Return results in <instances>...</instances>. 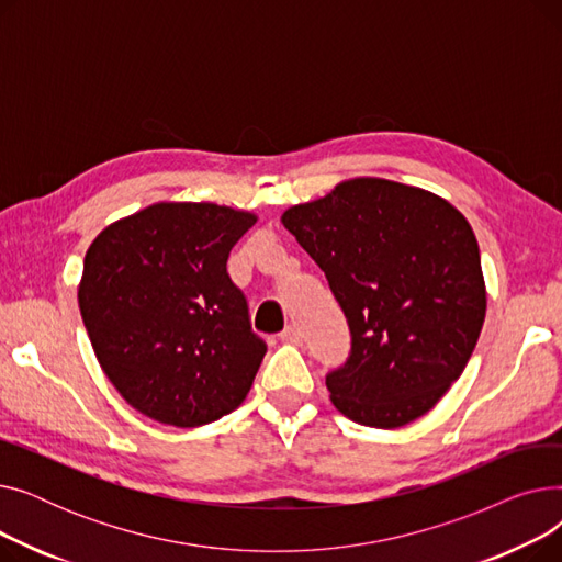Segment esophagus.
<instances>
[{"label":"esophagus","instance_id":"obj_1","mask_svg":"<svg viewBox=\"0 0 562 562\" xmlns=\"http://www.w3.org/2000/svg\"><path fill=\"white\" fill-rule=\"evenodd\" d=\"M280 339L286 341V344H301V341H303V333H301V328H296V326H289V328H284V330L280 333Z\"/></svg>","mask_w":562,"mask_h":562}]
</instances>
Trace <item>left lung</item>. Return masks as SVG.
Returning <instances> with one entry per match:
<instances>
[{"mask_svg":"<svg viewBox=\"0 0 562 562\" xmlns=\"http://www.w3.org/2000/svg\"><path fill=\"white\" fill-rule=\"evenodd\" d=\"M282 225L326 273L350 356L326 375L350 422L398 428L424 417L464 371L485 321L474 229L453 204L380 177L296 204Z\"/></svg>","mask_w":562,"mask_h":562,"instance_id":"1","label":"left lung"}]
</instances>
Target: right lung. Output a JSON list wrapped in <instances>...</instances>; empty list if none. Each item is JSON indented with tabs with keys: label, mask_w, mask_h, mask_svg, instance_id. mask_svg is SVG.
I'll return each mask as SVG.
<instances>
[{
	"label": "right lung",
	"mask_w": 562,
	"mask_h": 562,
	"mask_svg": "<svg viewBox=\"0 0 562 562\" xmlns=\"http://www.w3.org/2000/svg\"><path fill=\"white\" fill-rule=\"evenodd\" d=\"M255 221L214 202H157L88 248L83 326L102 371L140 415L195 428L248 396L266 344L227 257Z\"/></svg>",
	"instance_id": "obj_1"
}]
</instances>
